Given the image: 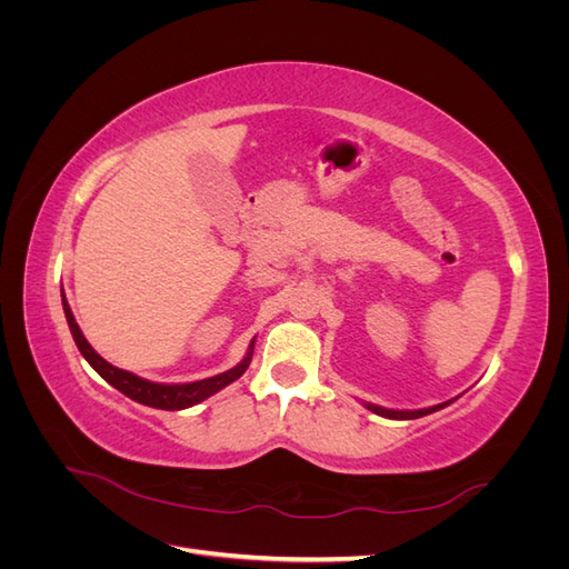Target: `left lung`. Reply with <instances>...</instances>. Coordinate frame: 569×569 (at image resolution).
<instances>
[{"label":"left lung","instance_id":"left-lung-1","mask_svg":"<svg viewBox=\"0 0 569 569\" xmlns=\"http://www.w3.org/2000/svg\"><path fill=\"white\" fill-rule=\"evenodd\" d=\"M443 406H449V403H439V406L422 408V410H389V408H380V406L368 403V410L377 412V416H382V418H391V420H416V418L429 416V412H435V410H439Z\"/></svg>","mask_w":569,"mask_h":569}]
</instances>
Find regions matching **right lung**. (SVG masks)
<instances>
[{
    "label": "right lung",
    "instance_id": "obj_1",
    "mask_svg": "<svg viewBox=\"0 0 569 569\" xmlns=\"http://www.w3.org/2000/svg\"><path fill=\"white\" fill-rule=\"evenodd\" d=\"M61 301H63V313H66V320H68V327H71V335L78 343L80 353L84 356V360L104 377V380L116 387L120 393H126L128 399L137 401V403H144V406H151V408H161V410H182V408H189V406H197L201 403L203 399H209V396H213L216 391H220L222 387H228L230 382L239 380L242 377L251 363V356H253V341L249 347V353L244 356V360L239 366L220 372L216 377H209V380H199V382H189V385H159V382H149V380H142V377H137L128 370H118L113 368L111 363H107L104 358H101L92 347L90 341L82 337L80 327L71 313V306H68L66 297H63V289H61Z\"/></svg>",
    "mask_w": 569,
    "mask_h": 569
}]
</instances>
